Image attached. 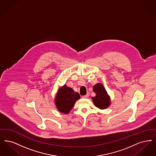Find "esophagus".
<instances>
[{
    "instance_id": "obj_1",
    "label": "esophagus",
    "mask_w": 156,
    "mask_h": 156,
    "mask_svg": "<svg viewBox=\"0 0 156 156\" xmlns=\"http://www.w3.org/2000/svg\"><path fill=\"white\" fill-rule=\"evenodd\" d=\"M89 92H87V94L86 95H85V96H82V98H87L89 97Z\"/></svg>"
}]
</instances>
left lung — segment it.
<instances>
[{"label": "left lung", "mask_w": 156, "mask_h": 156, "mask_svg": "<svg viewBox=\"0 0 156 156\" xmlns=\"http://www.w3.org/2000/svg\"><path fill=\"white\" fill-rule=\"evenodd\" d=\"M93 90L96 94V96L92 98L94 106L101 110L106 109L110 106V97L102 83H98L94 85Z\"/></svg>", "instance_id": "obj_1"}]
</instances>
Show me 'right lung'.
<instances>
[{"instance_id": "obj_1", "label": "right lung", "mask_w": 156, "mask_h": 156, "mask_svg": "<svg viewBox=\"0 0 156 156\" xmlns=\"http://www.w3.org/2000/svg\"><path fill=\"white\" fill-rule=\"evenodd\" d=\"M80 99V96L78 92L64 84L58 89L55 98V103L59 112L68 114L74 107L76 101Z\"/></svg>"}]
</instances>
